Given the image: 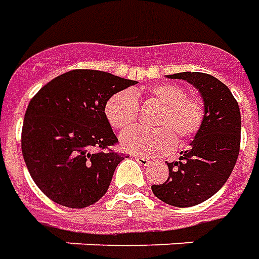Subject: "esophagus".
Here are the masks:
<instances>
[{"label": "esophagus", "instance_id": "obj_1", "mask_svg": "<svg viewBox=\"0 0 259 259\" xmlns=\"http://www.w3.org/2000/svg\"><path fill=\"white\" fill-rule=\"evenodd\" d=\"M133 157L139 163V164H142V166L149 164V159H148V157H145V156H133Z\"/></svg>", "mask_w": 259, "mask_h": 259}]
</instances>
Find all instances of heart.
Here are the masks:
<instances>
[{
    "mask_svg": "<svg viewBox=\"0 0 259 259\" xmlns=\"http://www.w3.org/2000/svg\"><path fill=\"white\" fill-rule=\"evenodd\" d=\"M138 93L121 91L110 97L106 103V117L117 130H125L137 117ZM152 103L162 106L156 117L157 130L130 128L121 134V148L130 153L142 156H160L179 144L192 138L201 130L205 120V107L197 97L185 96V89L176 83H157L146 91Z\"/></svg>",
    "mask_w": 259,
    "mask_h": 259,
    "instance_id": "1",
    "label": "heart"
}]
</instances>
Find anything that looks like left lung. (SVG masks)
<instances>
[{
	"instance_id": "left-lung-1",
	"label": "left lung",
	"mask_w": 259,
	"mask_h": 259,
	"mask_svg": "<svg viewBox=\"0 0 259 259\" xmlns=\"http://www.w3.org/2000/svg\"><path fill=\"white\" fill-rule=\"evenodd\" d=\"M167 78L187 80L199 92L205 120L190 149L167 163L168 179L152 185V191L163 202L188 208L214 195L230 177L240 152L241 115L230 89L212 75L179 72Z\"/></svg>"
}]
</instances>
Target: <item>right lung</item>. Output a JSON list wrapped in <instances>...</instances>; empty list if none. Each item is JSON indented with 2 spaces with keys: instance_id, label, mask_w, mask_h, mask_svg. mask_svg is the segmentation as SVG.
Wrapping results in <instances>:
<instances>
[{
  "instance_id": "obj_1",
  "label": "right lung",
  "mask_w": 259,
  "mask_h": 259,
  "mask_svg": "<svg viewBox=\"0 0 259 259\" xmlns=\"http://www.w3.org/2000/svg\"><path fill=\"white\" fill-rule=\"evenodd\" d=\"M137 80L95 69H74L50 80L30 100L22 153L33 181L51 201L86 208L109 190L124 159L106 149L118 139L104 109L110 97Z\"/></svg>"
}]
</instances>
